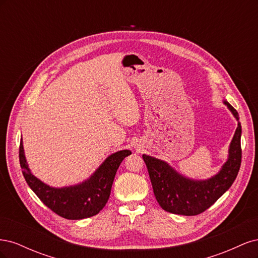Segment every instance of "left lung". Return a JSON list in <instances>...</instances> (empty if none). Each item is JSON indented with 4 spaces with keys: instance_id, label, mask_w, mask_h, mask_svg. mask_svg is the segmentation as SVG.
Segmentation results:
<instances>
[{
    "instance_id": "1",
    "label": "left lung",
    "mask_w": 258,
    "mask_h": 258,
    "mask_svg": "<svg viewBox=\"0 0 258 258\" xmlns=\"http://www.w3.org/2000/svg\"><path fill=\"white\" fill-rule=\"evenodd\" d=\"M238 121L230 142L228 158L218 172L207 179L187 177L168 162L143 155L145 165L159 206L167 212L179 215H197L212 206L235 182L241 166V123L239 114L227 101H223Z\"/></svg>"
}]
</instances>
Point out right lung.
<instances>
[{
  "label": "right lung",
  "instance_id": "right-lung-1",
  "mask_svg": "<svg viewBox=\"0 0 258 258\" xmlns=\"http://www.w3.org/2000/svg\"><path fill=\"white\" fill-rule=\"evenodd\" d=\"M130 154L129 150H122L110 155L87 179L64 187L49 186L31 172L22 139L19 161L26 182L46 207L67 220H82L98 214L104 208L111 195L117 169Z\"/></svg>",
  "mask_w": 258,
  "mask_h": 258
}]
</instances>
